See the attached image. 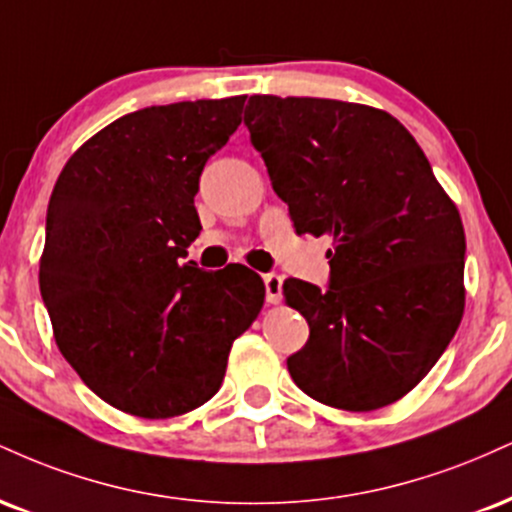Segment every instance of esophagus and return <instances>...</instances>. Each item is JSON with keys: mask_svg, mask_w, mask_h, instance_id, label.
Returning <instances> with one entry per match:
<instances>
[{"mask_svg": "<svg viewBox=\"0 0 512 512\" xmlns=\"http://www.w3.org/2000/svg\"><path fill=\"white\" fill-rule=\"evenodd\" d=\"M264 288H267V303L276 305L281 300L283 276H279V274H264Z\"/></svg>", "mask_w": 512, "mask_h": 512, "instance_id": "obj_1", "label": "esophagus"}]
</instances>
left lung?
<instances>
[{
  "label": "left lung",
  "instance_id": "left-lung-1",
  "mask_svg": "<svg viewBox=\"0 0 512 512\" xmlns=\"http://www.w3.org/2000/svg\"><path fill=\"white\" fill-rule=\"evenodd\" d=\"M250 140L295 233L329 236V288L286 279L283 298L310 324L288 357L300 391L369 412L415 389L465 310V231L422 147L367 104L255 95Z\"/></svg>",
  "mask_w": 512,
  "mask_h": 512
}]
</instances>
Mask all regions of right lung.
<instances>
[{
  "instance_id": "1",
  "label": "right lung",
  "mask_w": 512,
  "mask_h": 512,
  "mask_svg": "<svg viewBox=\"0 0 512 512\" xmlns=\"http://www.w3.org/2000/svg\"><path fill=\"white\" fill-rule=\"evenodd\" d=\"M243 104L121 116L73 152L49 197L40 293L54 341L83 384L128 415L166 420L207 403L264 305V281L243 264L183 262L202 231L200 174Z\"/></svg>"
}]
</instances>
